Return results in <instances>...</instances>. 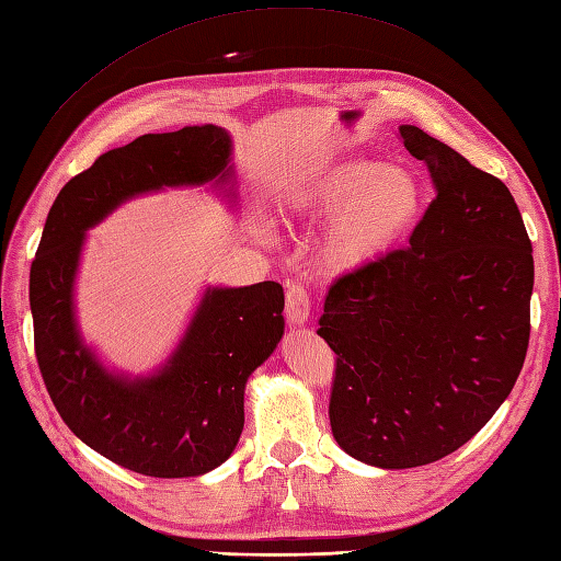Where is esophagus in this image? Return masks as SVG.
<instances>
[{
    "mask_svg": "<svg viewBox=\"0 0 561 561\" xmlns=\"http://www.w3.org/2000/svg\"><path fill=\"white\" fill-rule=\"evenodd\" d=\"M310 318L308 291L300 284L286 286V320L291 324H306Z\"/></svg>",
    "mask_w": 561,
    "mask_h": 561,
    "instance_id": "1",
    "label": "esophagus"
}]
</instances>
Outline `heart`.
I'll use <instances>...</instances> for the list:
<instances>
[{"mask_svg": "<svg viewBox=\"0 0 561 561\" xmlns=\"http://www.w3.org/2000/svg\"><path fill=\"white\" fill-rule=\"evenodd\" d=\"M284 213L329 218L320 261L346 275L379 261L412 232L424 213V186L408 168L346 156L300 175L286 192Z\"/></svg>", "mask_w": 561, "mask_h": 561, "instance_id": "b5f03b06", "label": "heart"}]
</instances>
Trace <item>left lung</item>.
<instances>
[{"mask_svg": "<svg viewBox=\"0 0 561 561\" xmlns=\"http://www.w3.org/2000/svg\"><path fill=\"white\" fill-rule=\"evenodd\" d=\"M398 137L436 198L408 249L329 289L318 329L339 355L332 434L379 469L436 462L479 434L522 371L534 294V249L507 186L420 127Z\"/></svg>", "mask_w": 561, "mask_h": 561, "instance_id": "left-lung-1", "label": "left lung"}]
</instances>
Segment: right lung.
<instances>
[{
	"mask_svg": "<svg viewBox=\"0 0 561 561\" xmlns=\"http://www.w3.org/2000/svg\"><path fill=\"white\" fill-rule=\"evenodd\" d=\"M232 149L225 127L204 125L99 156L56 196L31 267L35 353L51 403L84 445L144 477H201L234 453L247 381L284 334V289L206 286L165 363L133 377L106 367L80 332L82 249L88 229L144 194L208 184L237 206Z\"/></svg>",
	"mask_w": 561,
	"mask_h": 561,
	"instance_id": "obj_1",
	"label": "right lung"
}]
</instances>
